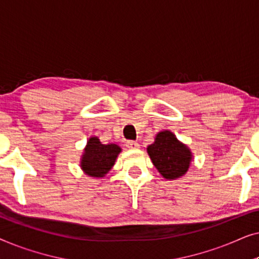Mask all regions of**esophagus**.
Returning <instances> with one entry per match:
<instances>
[{"label":"esophagus","instance_id":"1","mask_svg":"<svg viewBox=\"0 0 259 259\" xmlns=\"http://www.w3.org/2000/svg\"><path fill=\"white\" fill-rule=\"evenodd\" d=\"M126 146L128 147V148H131V150H134V148L139 147V144H138V141L128 140V141H126Z\"/></svg>","mask_w":259,"mask_h":259}]
</instances>
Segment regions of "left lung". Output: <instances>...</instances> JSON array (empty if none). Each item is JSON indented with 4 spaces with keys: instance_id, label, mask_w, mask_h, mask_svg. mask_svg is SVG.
Returning <instances> with one entry per match:
<instances>
[{
    "instance_id": "1",
    "label": "left lung",
    "mask_w": 259,
    "mask_h": 259,
    "mask_svg": "<svg viewBox=\"0 0 259 259\" xmlns=\"http://www.w3.org/2000/svg\"><path fill=\"white\" fill-rule=\"evenodd\" d=\"M147 152L152 162L166 179H176L185 175L192 158L189 148L179 143L169 131L157 134L154 143L147 147Z\"/></svg>"
}]
</instances>
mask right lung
<instances>
[{
	"instance_id": "1",
	"label": "right lung",
	"mask_w": 259,
	"mask_h": 259,
	"mask_svg": "<svg viewBox=\"0 0 259 259\" xmlns=\"http://www.w3.org/2000/svg\"><path fill=\"white\" fill-rule=\"evenodd\" d=\"M120 151L118 145H104L97 137L91 138L84 148L81 167L88 176L100 178L112 168Z\"/></svg>"
}]
</instances>
